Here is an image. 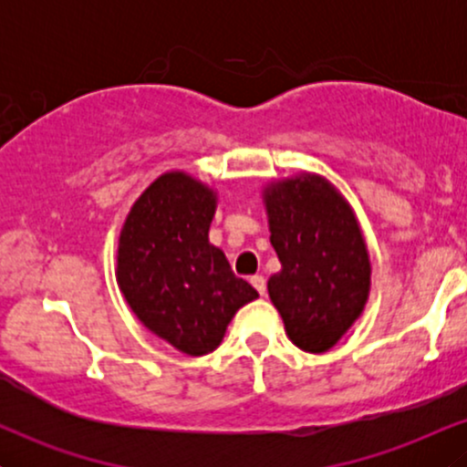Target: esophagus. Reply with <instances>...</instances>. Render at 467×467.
<instances>
[{"label": "esophagus", "instance_id": "obj_1", "mask_svg": "<svg viewBox=\"0 0 467 467\" xmlns=\"http://www.w3.org/2000/svg\"><path fill=\"white\" fill-rule=\"evenodd\" d=\"M250 283H252V287H254L256 292L261 294V296H265V278L264 276H261V275L250 276Z\"/></svg>", "mask_w": 467, "mask_h": 467}]
</instances>
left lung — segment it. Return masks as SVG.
<instances>
[{"label":"left lung","mask_w":467,"mask_h":467,"mask_svg":"<svg viewBox=\"0 0 467 467\" xmlns=\"http://www.w3.org/2000/svg\"><path fill=\"white\" fill-rule=\"evenodd\" d=\"M270 244L281 272L267 294L298 349L325 353L360 318L371 261L349 202L323 175L301 173L264 189Z\"/></svg>","instance_id":"obj_1"}]
</instances>
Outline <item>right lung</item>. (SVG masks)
<instances>
[{
	"label": "right lung",
	"instance_id": "1",
	"mask_svg": "<svg viewBox=\"0 0 467 467\" xmlns=\"http://www.w3.org/2000/svg\"><path fill=\"white\" fill-rule=\"evenodd\" d=\"M215 208L211 186L169 171L133 202L118 237L116 281L127 305L186 356L215 351L233 316L259 298L208 241Z\"/></svg>",
	"mask_w": 467,
	"mask_h": 467
}]
</instances>
